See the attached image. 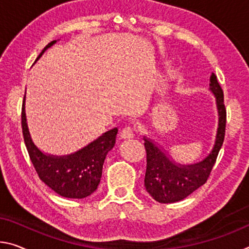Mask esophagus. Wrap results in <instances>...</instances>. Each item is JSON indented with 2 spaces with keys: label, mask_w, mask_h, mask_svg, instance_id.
Masks as SVG:
<instances>
[{
  "label": "esophagus",
  "mask_w": 249,
  "mask_h": 249,
  "mask_svg": "<svg viewBox=\"0 0 249 249\" xmlns=\"http://www.w3.org/2000/svg\"><path fill=\"white\" fill-rule=\"evenodd\" d=\"M121 137L123 140H132L135 137V131L132 127H125L123 131L121 132Z\"/></svg>",
  "instance_id": "obj_1"
}]
</instances>
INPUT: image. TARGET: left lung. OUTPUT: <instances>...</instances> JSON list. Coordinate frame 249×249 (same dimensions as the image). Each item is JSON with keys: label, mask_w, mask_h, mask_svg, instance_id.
I'll return each mask as SVG.
<instances>
[{"label": "left lung", "mask_w": 249, "mask_h": 249, "mask_svg": "<svg viewBox=\"0 0 249 249\" xmlns=\"http://www.w3.org/2000/svg\"><path fill=\"white\" fill-rule=\"evenodd\" d=\"M210 82V90L215 97L218 121L214 145L212 151L203 160L192 164L178 163L169 155L163 146L146 135L143 136L147 154V167L144 183L146 191L156 202L168 204L186 198L204 185L211 174L224 142L226 109L224 105L223 89L214 73H212Z\"/></svg>", "instance_id": "left-lung-1"}]
</instances>
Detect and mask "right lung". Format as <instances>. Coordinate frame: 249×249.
Instances as JSON below:
<instances>
[{"label":"right lung","mask_w":249,"mask_h":249,"mask_svg":"<svg viewBox=\"0 0 249 249\" xmlns=\"http://www.w3.org/2000/svg\"><path fill=\"white\" fill-rule=\"evenodd\" d=\"M57 41L58 39H55L49 43L36 61ZM25 98L24 95L22 105V131L30 159L39 178L63 197L85 198L92 195L101 181L105 157L115 145L117 127L103 133L76 152L66 155L44 153L35 145L31 135L25 112Z\"/></svg>","instance_id":"right-lung-1"}]
</instances>
